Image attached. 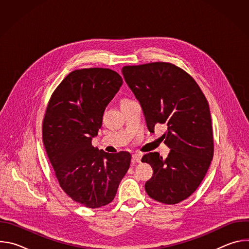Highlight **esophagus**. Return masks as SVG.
Listing matches in <instances>:
<instances>
[{"instance_id": "34e87169", "label": "esophagus", "mask_w": 249, "mask_h": 249, "mask_svg": "<svg viewBox=\"0 0 249 249\" xmlns=\"http://www.w3.org/2000/svg\"><path fill=\"white\" fill-rule=\"evenodd\" d=\"M132 158H133V160H135L136 162H140V161H141V159H142V154H139V153L134 154V155L132 156Z\"/></svg>"}]
</instances>
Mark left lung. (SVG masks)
<instances>
[{
    "label": "left lung",
    "instance_id": "left-lung-1",
    "mask_svg": "<svg viewBox=\"0 0 249 249\" xmlns=\"http://www.w3.org/2000/svg\"><path fill=\"white\" fill-rule=\"evenodd\" d=\"M125 82L141 104L150 132L164 124V144L170 149L163 159L148 153L142 162L154 169L145 184L154 200L177 204L200 185L214 155L208 101L185 71L170 63L156 62L122 68Z\"/></svg>",
    "mask_w": 249,
    "mask_h": 249
}]
</instances>
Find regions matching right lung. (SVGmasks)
<instances>
[{
  "label": "right lung",
  "mask_w": 249,
  "mask_h": 249,
  "mask_svg": "<svg viewBox=\"0 0 249 249\" xmlns=\"http://www.w3.org/2000/svg\"><path fill=\"white\" fill-rule=\"evenodd\" d=\"M122 84L110 69L73 71L54 90L45 112L43 144L60 186L89 208L112 202L130 167L129 152L108 154L91 145Z\"/></svg>",
  "instance_id": "1"
}]
</instances>
